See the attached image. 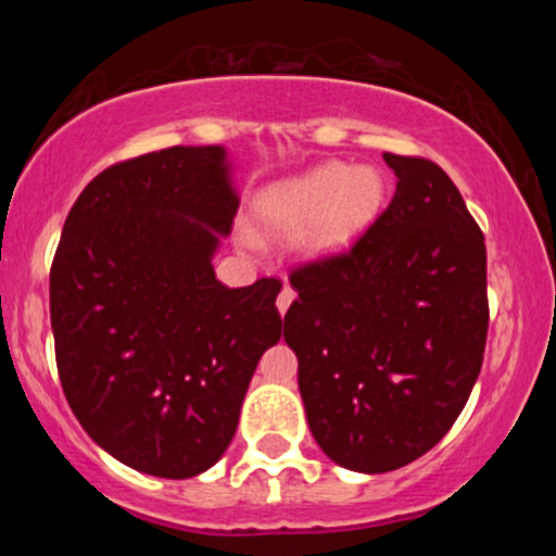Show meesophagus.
<instances>
[{"mask_svg": "<svg viewBox=\"0 0 556 556\" xmlns=\"http://www.w3.org/2000/svg\"><path fill=\"white\" fill-rule=\"evenodd\" d=\"M292 300H295V290H292L290 285H285L282 292H279V295H277L279 314H287V308H290V305H292Z\"/></svg>", "mask_w": 556, "mask_h": 556, "instance_id": "esophagus-1", "label": "esophagus"}]
</instances>
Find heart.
<instances>
[{
    "label": "heart",
    "mask_w": 556,
    "mask_h": 556,
    "mask_svg": "<svg viewBox=\"0 0 556 556\" xmlns=\"http://www.w3.org/2000/svg\"><path fill=\"white\" fill-rule=\"evenodd\" d=\"M381 201L384 182L374 169L321 164L271 188L258 201L256 214L266 232L295 238L305 231L308 251L334 253L371 225Z\"/></svg>",
    "instance_id": "heart-1"
}]
</instances>
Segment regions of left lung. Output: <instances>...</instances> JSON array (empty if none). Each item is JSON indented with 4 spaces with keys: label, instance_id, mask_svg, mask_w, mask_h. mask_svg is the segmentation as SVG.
<instances>
[{
    "label": "left lung",
    "instance_id": "left-lung-1",
    "mask_svg": "<svg viewBox=\"0 0 556 556\" xmlns=\"http://www.w3.org/2000/svg\"><path fill=\"white\" fill-rule=\"evenodd\" d=\"M389 206L348 251L295 266L285 340L314 439L337 465L418 460L463 413L489 331L486 245L446 172L384 154Z\"/></svg>",
    "mask_w": 556,
    "mask_h": 556
}]
</instances>
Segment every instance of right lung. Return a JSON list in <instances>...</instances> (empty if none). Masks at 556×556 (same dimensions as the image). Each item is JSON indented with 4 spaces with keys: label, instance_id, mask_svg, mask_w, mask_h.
<instances>
[{
    "label": "right lung",
    "instance_id": "obj_1",
    "mask_svg": "<svg viewBox=\"0 0 556 556\" xmlns=\"http://www.w3.org/2000/svg\"><path fill=\"white\" fill-rule=\"evenodd\" d=\"M238 203L225 149L172 146L96 175L62 227L49 271L62 389L88 437L140 473L212 468L282 337L277 277L238 290L214 277Z\"/></svg>",
    "mask_w": 556,
    "mask_h": 556
}]
</instances>
